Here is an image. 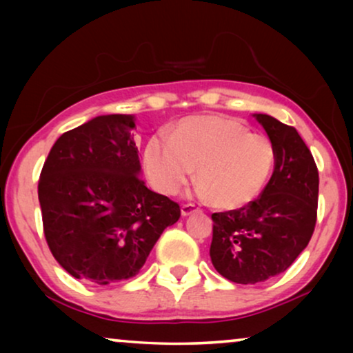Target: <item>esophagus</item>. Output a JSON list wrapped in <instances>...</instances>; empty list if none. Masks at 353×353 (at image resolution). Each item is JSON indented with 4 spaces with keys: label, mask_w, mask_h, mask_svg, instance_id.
Returning <instances> with one entry per match:
<instances>
[{
    "label": "esophagus",
    "mask_w": 353,
    "mask_h": 353,
    "mask_svg": "<svg viewBox=\"0 0 353 353\" xmlns=\"http://www.w3.org/2000/svg\"><path fill=\"white\" fill-rule=\"evenodd\" d=\"M194 212H199V207H196L194 204H183L181 205V215L183 216L194 214Z\"/></svg>",
    "instance_id": "obj_1"
}]
</instances>
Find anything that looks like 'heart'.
<instances>
[{"mask_svg": "<svg viewBox=\"0 0 353 353\" xmlns=\"http://www.w3.org/2000/svg\"><path fill=\"white\" fill-rule=\"evenodd\" d=\"M276 152L268 137L249 133L228 117H194L152 138L144 149L148 178L163 194H176L196 168L201 192L219 209L252 202L272 175Z\"/></svg>", "mask_w": 353, "mask_h": 353, "instance_id": "b5f03b06", "label": "heart"}]
</instances>
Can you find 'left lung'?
Masks as SVG:
<instances>
[{
  "instance_id": "obj_1",
  "label": "left lung",
  "mask_w": 353,
  "mask_h": 353,
  "mask_svg": "<svg viewBox=\"0 0 353 353\" xmlns=\"http://www.w3.org/2000/svg\"><path fill=\"white\" fill-rule=\"evenodd\" d=\"M254 117L274 146L273 175L248 205L212 214V263L238 284L267 281L291 267L315 231L318 209V168L301 134L272 115Z\"/></svg>"
}]
</instances>
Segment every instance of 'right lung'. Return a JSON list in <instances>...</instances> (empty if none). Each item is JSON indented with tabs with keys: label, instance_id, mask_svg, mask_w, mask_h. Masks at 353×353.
I'll list each match as a JSON object with an SVG mask.
<instances>
[{
	"label": "right lung",
	"instance_id": "add662e5",
	"mask_svg": "<svg viewBox=\"0 0 353 353\" xmlns=\"http://www.w3.org/2000/svg\"><path fill=\"white\" fill-rule=\"evenodd\" d=\"M134 115H99L61 134L38 180L43 233L67 273L94 284L133 278L162 231L180 219L175 201L139 176Z\"/></svg>",
	"mask_w": 353,
	"mask_h": 353
}]
</instances>
